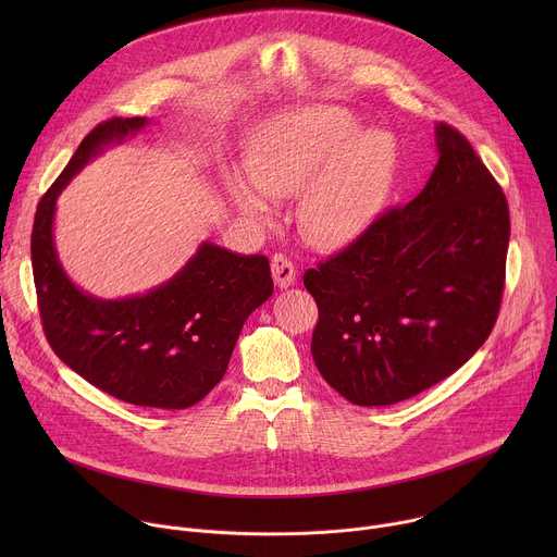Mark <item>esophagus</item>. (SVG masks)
I'll use <instances>...</instances> for the list:
<instances>
[{
  "label": "esophagus",
  "instance_id": "34e87169",
  "mask_svg": "<svg viewBox=\"0 0 557 557\" xmlns=\"http://www.w3.org/2000/svg\"><path fill=\"white\" fill-rule=\"evenodd\" d=\"M271 273L280 288H288L295 284V267L284 253H275L271 260Z\"/></svg>",
  "mask_w": 557,
  "mask_h": 557
}]
</instances>
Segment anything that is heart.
<instances>
[{"mask_svg":"<svg viewBox=\"0 0 557 557\" xmlns=\"http://www.w3.org/2000/svg\"><path fill=\"white\" fill-rule=\"evenodd\" d=\"M357 119L335 106L297 110L269 125L247 158V181L226 185L235 209L267 220V198L297 190L295 220L312 247L339 249L379 213L394 172V143L379 129L357 132Z\"/></svg>","mask_w":557,"mask_h":557,"instance_id":"b5f03b06","label":"heart"}]
</instances>
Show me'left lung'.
<instances>
[{"mask_svg": "<svg viewBox=\"0 0 557 557\" xmlns=\"http://www.w3.org/2000/svg\"><path fill=\"white\" fill-rule=\"evenodd\" d=\"M438 163L406 207L304 273L320 308L310 352L355 406H392L456 372L500 310L509 207L469 140L436 125Z\"/></svg>", "mask_w": 557, "mask_h": 557, "instance_id": "8db88e82", "label": "left lung"}]
</instances>
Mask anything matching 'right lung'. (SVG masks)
Wrapping results in <instances>:
<instances>
[{"instance_id": "1", "label": "right lung", "mask_w": 557, "mask_h": 557, "mask_svg": "<svg viewBox=\"0 0 557 557\" xmlns=\"http://www.w3.org/2000/svg\"><path fill=\"white\" fill-rule=\"evenodd\" d=\"M147 123L145 116H116L82 140L39 200L33 275L46 339L67 368L119 401L185 410L218 385L247 317L271 297L269 258L202 243L165 284L134 297L99 299L65 275L52 235L63 187L106 147Z\"/></svg>"}]
</instances>
